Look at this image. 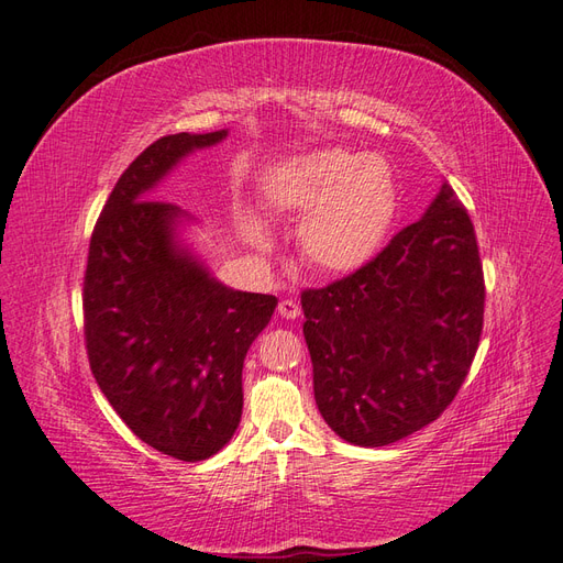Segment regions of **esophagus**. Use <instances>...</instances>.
<instances>
[{
  "label": "esophagus",
  "mask_w": 563,
  "mask_h": 563,
  "mask_svg": "<svg viewBox=\"0 0 563 563\" xmlns=\"http://www.w3.org/2000/svg\"><path fill=\"white\" fill-rule=\"evenodd\" d=\"M279 312H282V318H286V320H296L300 314V306L291 298H284L279 303Z\"/></svg>",
  "instance_id": "34e87169"
}]
</instances>
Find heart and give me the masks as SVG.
<instances>
[{
  "label": "heart",
  "instance_id": "b5f03b06",
  "mask_svg": "<svg viewBox=\"0 0 563 563\" xmlns=\"http://www.w3.org/2000/svg\"><path fill=\"white\" fill-rule=\"evenodd\" d=\"M267 202L306 214L298 245L312 269L346 274L385 243L396 217V184L382 157L327 147L282 164L267 181Z\"/></svg>",
  "mask_w": 563,
  "mask_h": 563
}]
</instances>
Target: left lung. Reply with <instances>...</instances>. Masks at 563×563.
<instances>
[{"mask_svg":"<svg viewBox=\"0 0 563 563\" xmlns=\"http://www.w3.org/2000/svg\"><path fill=\"white\" fill-rule=\"evenodd\" d=\"M312 389L341 440L387 446L440 418L471 373L485 274L449 184L369 263L300 294Z\"/></svg>","mask_w":563,"mask_h":563,"instance_id":"left-lung-1","label":"left lung"}]
</instances>
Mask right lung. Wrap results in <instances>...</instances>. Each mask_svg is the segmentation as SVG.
Instances as JSON below:
<instances>
[{
	"label": "right lung",
	"instance_id": "add662e5",
	"mask_svg": "<svg viewBox=\"0 0 563 563\" xmlns=\"http://www.w3.org/2000/svg\"><path fill=\"white\" fill-rule=\"evenodd\" d=\"M224 135H164L129 164L95 222L84 277L95 379L139 440L178 461L210 459L234 437L245 353L277 308L212 279L174 243L181 208L150 198L178 159Z\"/></svg>",
	"mask_w": 563,
	"mask_h": 563
}]
</instances>
